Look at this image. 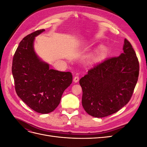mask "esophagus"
Segmentation results:
<instances>
[{
  "mask_svg": "<svg viewBox=\"0 0 147 147\" xmlns=\"http://www.w3.org/2000/svg\"><path fill=\"white\" fill-rule=\"evenodd\" d=\"M78 80H79V77H78V75H76L75 76L74 78V82H75V83H77V82H78Z\"/></svg>",
  "mask_w": 147,
  "mask_h": 147,
  "instance_id": "1",
  "label": "esophagus"
}]
</instances>
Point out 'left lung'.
<instances>
[{
  "label": "left lung",
  "mask_w": 147,
  "mask_h": 147,
  "mask_svg": "<svg viewBox=\"0 0 147 147\" xmlns=\"http://www.w3.org/2000/svg\"><path fill=\"white\" fill-rule=\"evenodd\" d=\"M139 74V60L125 38L123 53L96 64L80 80L84 110L96 118L117 112L130 100Z\"/></svg>",
  "instance_id": "obj_1"
}]
</instances>
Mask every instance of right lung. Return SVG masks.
<instances>
[{"label": "right lung", "instance_id": "right-lung-1", "mask_svg": "<svg viewBox=\"0 0 147 147\" xmlns=\"http://www.w3.org/2000/svg\"><path fill=\"white\" fill-rule=\"evenodd\" d=\"M43 31L37 30L22 40L13 56L11 70L17 95L30 109L46 114L58 106L73 77L70 72L50 69L35 53L34 38Z\"/></svg>", "mask_w": 147, "mask_h": 147}]
</instances>
